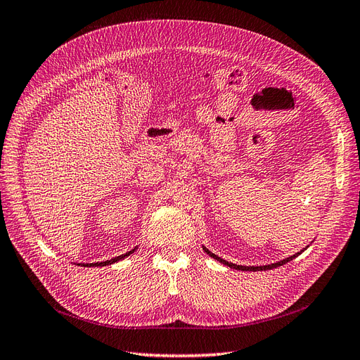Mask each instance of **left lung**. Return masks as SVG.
Returning a JSON list of instances; mask_svg holds the SVG:
<instances>
[{"instance_id":"left-lung-1","label":"left lung","mask_w":360,"mask_h":360,"mask_svg":"<svg viewBox=\"0 0 360 360\" xmlns=\"http://www.w3.org/2000/svg\"><path fill=\"white\" fill-rule=\"evenodd\" d=\"M203 250L207 252L211 258H214V259H217L219 262H221V264H224V265H228V266H231V269H235V270H241V271H265V270H271V269H276V266H281V265H283V264H286V262H290V261H292L294 258H297V256H299L302 252H304V249L303 250H300L299 253H295V255H292V256H290V258H286V259H282V261H279V262H274V264H269V265H259V266H255V265H252V266H245V265H237V264H232V262H228V261H224V259H221L220 256H217V255H214L212 252H210L207 248H203Z\"/></svg>"}]
</instances>
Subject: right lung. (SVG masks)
Returning <instances> with one entry per match:
<instances>
[{"mask_svg":"<svg viewBox=\"0 0 360 360\" xmlns=\"http://www.w3.org/2000/svg\"><path fill=\"white\" fill-rule=\"evenodd\" d=\"M136 249H137V248H136ZM136 249H132V250L127 252L125 255L116 256V258H112V259H110V261H104V262H95V264H87V266H105V265H111V264H115V262H117V261H120V259H123V258H127V256H129L131 253H134V252H136ZM84 266H86V265H84Z\"/></svg>","mask_w":360,"mask_h":360,"instance_id":"1","label":"right lung"}]
</instances>
